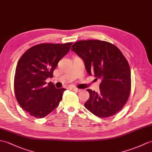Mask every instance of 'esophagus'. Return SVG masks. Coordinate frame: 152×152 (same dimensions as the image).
Masks as SVG:
<instances>
[{
	"label": "esophagus",
	"mask_w": 152,
	"mask_h": 152,
	"mask_svg": "<svg viewBox=\"0 0 152 152\" xmlns=\"http://www.w3.org/2000/svg\"><path fill=\"white\" fill-rule=\"evenodd\" d=\"M72 89L74 91H75V92H80V89H77V88H76V87H72Z\"/></svg>",
	"instance_id": "1"
}]
</instances>
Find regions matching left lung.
<instances>
[{"instance_id": "left-lung-1", "label": "left lung", "mask_w": 152, "mask_h": 152, "mask_svg": "<svg viewBox=\"0 0 152 152\" xmlns=\"http://www.w3.org/2000/svg\"><path fill=\"white\" fill-rule=\"evenodd\" d=\"M82 58L87 73L101 79L100 92L87 89L90 96L85 107L100 118L117 113L131 91V71L122 52L113 44L100 40L80 41L71 47Z\"/></svg>"}]
</instances>
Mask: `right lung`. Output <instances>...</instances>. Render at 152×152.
Masks as SVG:
<instances>
[{
    "mask_svg": "<svg viewBox=\"0 0 152 152\" xmlns=\"http://www.w3.org/2000/svg\"><path fill=\"white\" fill-rule=\"evenodd\" d=\"M72 43H41L24 53L16 66L14 77L15 98L24 111L36 118H43L58 106L64 88L56 89L45 80L53 77L58 62L67 54Z\"/></svg>",
    "mask_w": 152,
    "mask_h": 152,
    "instance_id": "add662e5",
    "label": "right lung"
}]
</instances>
